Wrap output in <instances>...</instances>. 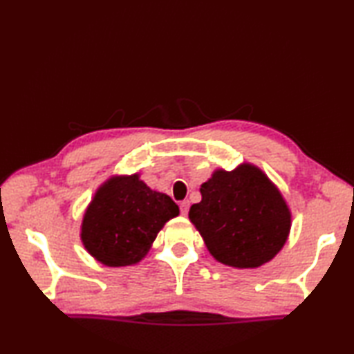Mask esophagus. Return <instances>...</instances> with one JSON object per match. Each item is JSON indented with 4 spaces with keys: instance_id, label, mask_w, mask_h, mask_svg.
<instances>
[{
    "instance_id": "esophagus-1",
    "label": "esophagus",
    "mask_w": 354,
    "mask_h": 354,
    "mask_svg": "<svg viewBox=\"0 0 354 354\" xmlns=\"http://www.w3.org/2000/svg\"><path fill=\"white\" fill-rule=\"evenodd\" d=\"M179 209H181V214L183 215H187V212H189V201L184 200V201L179 203Z\"/></svg>"
}]
</instances>
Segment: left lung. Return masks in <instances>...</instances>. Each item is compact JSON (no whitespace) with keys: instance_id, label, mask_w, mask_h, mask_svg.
<instances>
[{"instance_id":"1","label":"left lung","mask_w":354,"mask_h":354,"mask_svg":"<svg viewBox=\"0 0 354 354\" xmlns=\"http://www.w3.org/2000/svg\"><path fill=\"white\" fill-rule=\"evenodd\" d=\"M200 192L201 201L190 206L189 218L218 262L254 268L284 247L290 230L289 207L257 167L217 170Z\"/></svg>"}]
</instances>
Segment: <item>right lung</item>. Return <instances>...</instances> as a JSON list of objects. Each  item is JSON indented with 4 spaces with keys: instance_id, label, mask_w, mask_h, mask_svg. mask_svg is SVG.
<instances>
[{
    "instance_id": "add662e5",
    "label": "right lung",
    "mask_w": 354,
    "mask_h": 354,
    "mask_svg": "<svg viewBox=\"0 0 354 354\" xmlns=\"http://www.w3.org/2000/svg\"><path fill=\"white\" fill-rule=\"evenodd\" d=\"M179 207L169 195L154 192L139 175L115 176L101 185L82 220L86 250L107 267L139 262L165 221Z\"/></svg>"
}]
</instances>
